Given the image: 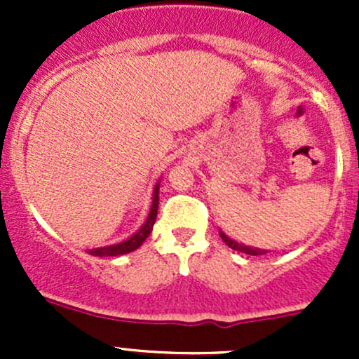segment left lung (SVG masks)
<instances>
[{
	"instance_id": "left-lung-1",
	"label": "left lung",
	"mask_w": 359,
	"mask_h": 359,
	"mask_svg": "<svg viewBox=\"0 0 359 359\" xmlns=\"http://www.w3.org/2000/svg\"><path fill=\"white\" fill-rule=\"evenodd\" d=\"M220 238L224 240V243L227 245L229 248L236 250V252H243V253H248V255H262V253H267L266 250H259V248H250V247H245V245H240L236 243L234 240H231V238H227L226 234L220 233Z\"/></svg>"
}]
</instances>
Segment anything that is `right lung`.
I'll return each instance as SVG.
<instances>
[{"label": "right lung", "mask_w": 359, "mask_h": 359, "mask_svg": "<svg viewBox=\"0 0 359 359\" xmlns=\"http://www.w3.org/2000/svg\"><path fill=\"white\" fill-rule=\"evenodd\" d=\"M158 203H159V184L154 187V193H153V206H151V212L149 217H147L146 224L133 234L132 238H128L126 241L118 245H111V247H102V248H95V250H90L88 253L95 257H116V255H125V253L133 252L140 247V245L146 241V238L149 236L151 231H153L154 222H156V215H158Z\"/></svg>", "instance_id": "obj_1"}]
</instances>
